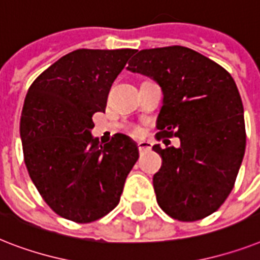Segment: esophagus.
<instances>
[{
    "instance_id": "34e87169",
    "label": "esophagus",
    "mask_w": 260,
    "mask_h": 260,
    "mask_svg": "<svg viewBox=\"0 0 260 260\" xmlns=\"http://www.w3.org/2000/svg\"><path fill=\"white\" fill-rule=\"evenodd\" d=\"M137 147H139V151L140 152H145V151H149L152 148V144L149 141H139L137 143Z\"/></svg>"
}]
</instances>
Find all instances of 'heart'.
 I'll return each instance as SVG.
<instances>
[{"instance_id": "heart-1", "label": "heart", "mask_w": 260, "mask_h": 260, "mask_svg": "<svg viewBox=\"0 0 260 260\" xmlns=\"http://www.w3.org/2000/svg\"><path fill=\"white\" fill-rule=\"evenodd\" d=\"M132 132L134 134H139V128H132Z\"/></svg>"}]
</instances>
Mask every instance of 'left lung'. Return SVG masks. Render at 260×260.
Wrapping results in <instances>:
<instances>
[{
	"instance_id": "1",
	"label": "left lung",
	"mask_w": 260,
	"mask_h": 260,
	"mask_svg": "<svg viewBox=\"0 0 260 260\" xmlns=\"http://www.w3.org/2000/svg\"><path fill=\"white\" fill-rule=\"evenodd\" d=\"M126 69L161 88L157 139H180L179 148L153 145L163 159L153 176L157 204L181 221L206 218L230 195L246 149L235 81L215 61L179 45L140 50Z\"/></svg>"
}]
</instances>
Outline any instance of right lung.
Segmentation results:
<instances>
[{
    "label": "right lung",
    "mask_w": 260,
    "mask_h": 260,
    "mask_svg": "<svg viewBox=\"0 0 260 260\" xmlns=\"http://www.w3.org/2000/svg\"><path fill=\"white\" fill-rule=\"evenodd\" d=\"M135 49H79L65 54L35 80L21 113L20 135L33 184L65 219L89 223L120 202L139 159L136 143L115 135L107 144L90 131L104 112L112 82Z\"/></svg>",
    "instance_id": "obj_1"
}]
</instances>
